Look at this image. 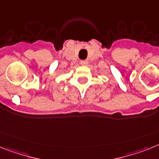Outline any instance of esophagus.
Returning a JSON list of instances; mask_svg holds the SVG:
<instances>
[{
	"mask_svg": "<svg viewBox=\"0 0 159 159\" xmlns=\"http://www.w3.org/2000/svg\"><path fill=\"white\" fill-rule=\"evenodd\" d=\"M87 64H88L87 61H81V66H86Z\"/></svg>",
	"mask_w": 159,
	"mask_h": 159,
	"instance_id": "esophagus-1",
	"label": "esophagus"
}]
</instances>
